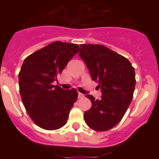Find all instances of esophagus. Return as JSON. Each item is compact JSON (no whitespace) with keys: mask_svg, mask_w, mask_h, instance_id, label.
<instances>
[{"mask_svg":"<svg viewBox=\"0 0 159 159\" xmlns=\"http://www.w3.org/2000/svg\"><path fill=\"white\" fill-rule=\"evenodd\" d=\"M84 94L80 93V92H78V98H79V99H82V98H84Z\"/></svg>","mask_w":159,"mask_h":159,"instance_id":"1","label":"esophagus"}]
</instances>
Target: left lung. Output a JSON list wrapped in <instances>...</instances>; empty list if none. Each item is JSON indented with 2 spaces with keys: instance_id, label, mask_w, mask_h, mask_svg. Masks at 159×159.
Wrapping results in <instances>:
<instances>
[{
  "instance_id": "left-lung-1",
  "label": "left lung",
  "mask_w": 159,
  "mask_h": 159,
  "mask_svg": "<svg viewBox=\"0 0 159 159\" xmlns=\"http://www.w3.org/2000/svg\"><path fill=\"white\" fill-rule=\"evenodd\" d=\"M79 55L102 92L100 99L87 95L92 107L84 112V120L97 131L110 130L121 121L132 100L134 68L127 58L100 44H81Z\"/></svg>"
}]
</instances>
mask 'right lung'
Returning <instances> with one entry per match:
<instances>
[{
  "mask_svg": "<svg viewBox=\"0 0 159 159\" xmlns=\"http://www.w3.org/2000/svg\"><path fill=\"white\" fill-rule=\"evenodd\" d=\"M75 43L56 41L25 59L19 73L22 102L32 121L44 130H57L67 123L76 101L75 88L53 85L67 64L77 54Z\"/></svg>",
  "mask_w": 159,
  "mask_h": 159,
  "instance_id": "add662e5",
  "label": "right lung"
}]
</instances>
